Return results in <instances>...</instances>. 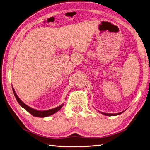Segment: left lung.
<instances>
[{
	"label": "left lung",
	"mask_w": 150,
	"mask_h": 150,
	"mask_svg": "<svg viewBox=\"0 0 150 150\" xmlns=\"http://www.w3.org/2000/svg\"><path fill=\"white\" fill-rule=\"evenodd\" d=\"M124 111H122V112H120V113H102L106 116H115V115H120Z\"/></svg>",
	"instance_id": "left-lung-1"
}]
</instances>
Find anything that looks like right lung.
I'll list each match as a JSON object with an SVG mask.
<instances>
[{
	"label": "right lung",
	"mask_w": 150,
	"mask_h": 150,
	"mask_svg": "<svg viewBox=\"0 0 150 150\" xmlns=\"http://www.w3.org/2000/svg\"><path fill=\"white\" fill-rule=\"evenodd\" d=\"M13 89V93L15 97L16 98V99H17V102L18 103V104L21 105L22 107H23L25 110L26 111H28V112L30 113L31 115H32L34 117H48L51 115H53L54 113H55L57 111H59L60 109H61V108L63 106L64 104H61L60 106L57 107L55 108H53V109L52 110H46V111H39V110H34L33 108H31L30 107H29L28 106H27L26 104H25L23 102H22L20 98H18V97L16 94L15 91L14 90V89L12 88Z\"/></svg>",
	"instance_id": "1"
}]
</instances>
